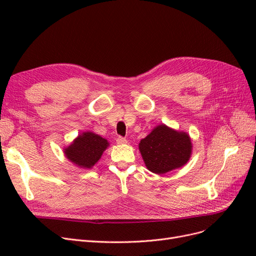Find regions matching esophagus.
<instances>
[{
	"label": "esophagus",
	"instance_id": "obj_1",
	"mask_svg": "<svg viewBox=\"0 0 256 256\" xmlns=\"http://www.w3.org/2000/svg\"><path fill=\"white\" fill-rule=\"evenodd\" d=\"M116 143L118 144H126L127 143V140H126V138H124V136H118L116 138Z\"/></svg>",
	"mask_w": 256,
	"mask_h": 256
}]
</instances>
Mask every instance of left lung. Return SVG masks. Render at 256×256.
I'll list each match as a JSON object with an SVG mask.
<instances>
[{
    "instance_id": "8db88e82",
    "label": "left lung",
    "mask_w": 256,
    "mask_h": 256,
    "mask_svg": "<svg viewBox=\"0 0 256 256\" xmlns=\"http://www.w3.org/2000/svg\"><path fill=\"white\" fill-rule=\"evenodd\" d=\"M138 150L150 172L164 174L187 164L192 144L186 132L160 125L142 138Z\"/></svg>"
}]
</instances>
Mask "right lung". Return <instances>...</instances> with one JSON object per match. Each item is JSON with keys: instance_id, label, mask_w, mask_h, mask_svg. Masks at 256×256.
<instances>
[{"instance_id": "add662e5", "label": "right lung", "mask_w": 256, "mask_h": 256, "mask_svg": "<svg viewBox=\"0 0 256 256\" xmlns=\"http://www.w3.org/2000/svg\"><path fill=\"white\" fill-rule=\"evenodd\" d=\"M109 145L106 138L92 132H83L65 150L66 157L81 168H92Z\"/></svg>"}]
</instances>
